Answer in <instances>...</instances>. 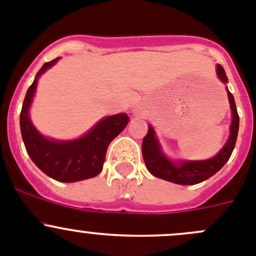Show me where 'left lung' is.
Returning a JSON list of instances; mask_svg holds the SVG:
<instances>
[{"label": "left lung", "instance_id": "1", "mask_svg": "<svg viewBox=\"0 0 256 256\" xmlns=\"http://www.w3.org/2000/svg\"><path fill=\"white\" fill-rule=\"evenodd\" d=\"M218 75L224 82H228L225 70L221 65H218ZM228 102H230L231 110H232V122L230 126V137L222 150L211 160H187L180 164L171 162L167 160L166 156L160 150L157 138L154 137V130L150 126L147 136L143 138L142 153L146 167L153 176L158 178L166 180V181L174 182L178 184H196L200 182L210 178L211 176L220 171L226 162L230 158L234 148H235L238 132H239V114L236 109L235 100L232 94L228 90Z\"/></svg>", "mask_w": 256, "mask_h": 256}]
</instances>
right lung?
I'll return each instance as SVG.
<instances>
[{"label": "right lung", "instance_id": "obj_1", "mask_svg": "<svg viewBox=\"0 0 256 256\" xmlns=\"http://www.w3.org/2000/svg\"><path fill=\"white\" fill-rule=\"evenodd\" d=\"M58 60L59 58L45 62L28 89L20 114L21 134L28 156L44 174L60 182H76L100 174L109 143L126 128L130 118L124 113L104 118L84 137L70 142L42 137L28 118V108L38 78Z\"/></svg>", "mask_w": 256, "mask_h": 256}]
</instances>
